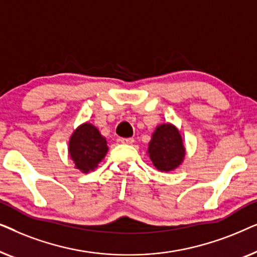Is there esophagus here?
<instances>
[{
	"instance_id": "obj_1",
	"label": "esophagus",
	"mask_w": 257,
	"mask_h": 257,
	"mask_svg": "<svg viewBox=\"0 0 257 257\" xmlns=\"http://www.w3.org/2000/svg\"><path fill=\"white\" fill-rule=\"evenodd\" d=\"M119 142L121 144H125V145H132L133 143H135V139L133 138H120L119 139Z\"/></svg>"
}]
</instances>
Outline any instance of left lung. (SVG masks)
<instances>
[{"label": "left lung", "instance_id": "obj_1", "mask_svg": "<svg viewBox=\"0 0 257 257\" xmlns=\"http://www.w3.org/2000/svg\"><path fill=\"white\" fill-rule=\"evenodd\" d=\"M151 160L157 170L170 172L181 164L185 147L178 128L171 124L158 126L149 146Z\"/></svg>", "mask_w": 257, "mask_h": 257}]
</instances>
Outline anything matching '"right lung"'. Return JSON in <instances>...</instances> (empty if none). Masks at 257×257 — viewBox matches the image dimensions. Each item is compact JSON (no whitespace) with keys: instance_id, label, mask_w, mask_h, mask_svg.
Segmentation results:
<instances>
[{"instance_id":"add662e5","label":"right lung","mask_w":257,"mask_h":257,"mask_svg":"<svg viewBox=\"0 0 257 257\" xmlns=\"http://www.w3.org/2000/svg\"><path fill=\"white\" fill-rule=\"evenodd\" d=\"M107 150L106 139L89 122L80 125L69 143L70 157L75 161L76 167L84 173L94 170Z\"/></svg>"}]
</instances>
